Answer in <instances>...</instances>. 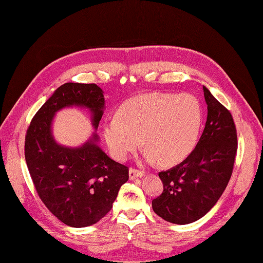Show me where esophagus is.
I'll list each match as a JSON object with an SVG mask.
<instances>
[{
	"mask_svg": "<svg viewBox=\"0 0 263 263\" xmlns=\"http://www.w3.org/2000/svg\"><path fill=\"white\" fill-rule=\"evenodd\" d=\"M128 176H130V180H135V178L142 177L143 172L135 170V168H130V171H128Z\"/></svg>",
	"mask_w": 263,
	"mask_h": 263,
	"instance_id": "obj_1",
	"label": "esophagus"
}]
</instances>
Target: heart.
I'll list each match as a JSON object with an SVG mask.
<instances>
[{
	"mask_svg": "<svg viewBox=\"0 0 263 263\" xmlns=\"http://www.w3.org/2000/svg\"><path fill=\"white\" fill-rule=\"evenodd\" d=\"M201 124L202 108L193 95L156 92L123 103L104 123L103 135L117 159L125 160L142 141L148 161L174 165L193 152Z\"/></svg>",
	"mask_w": 263,
	"mask_h": 263,
	"instance_id": "heart-1",
	"label": "heart"
}]
</instances>
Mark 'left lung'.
I'll use <instances>...</instances> for the list:
<instances>
[{
  "instance_id": "left-lung-1",
  "label": "left lung",
  "mask_w": 263,
  "mask_h": 263,
  "mask_svg": "<svg viewBox=\"0 0 263 263\" xmlns=\"http://www.w3.org/2000/svg\"><path fill=\"white\" fill-rule=\"evenodd\" d=\"M206 103L204 130L193 152L181 164L159 173L164 191L153 209L164 220L186 225L202 218L225 191L237 150L232 114L203 86Z\"/></svg>"
}]
</instances>
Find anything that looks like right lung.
Segmentation results:
<instances>
[{
  "label": "right lung",
  "instance_id": "add662e5",
  "mask_svg": "<svg viewBox=\"0 0 263 263\" xmlns=\"http://www.w3.org/2000/svg\"><path fill=\"white\" fill-rule=\"evenodd\" d=\"M71 107L91 111L95 131L79 147L53 139L52 121L59 110ZM105 109L102 88L95 83L66 82L59 87L33 116L27 130L25 157L39 198L65 225L96 224L113 206L128 168L99 147L96 133Z\"/></svg>",
  "mask_w": 263,
  "mask_h": 263
}]
</instances>
